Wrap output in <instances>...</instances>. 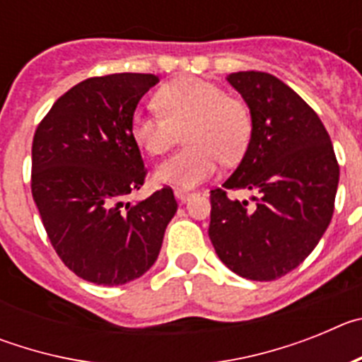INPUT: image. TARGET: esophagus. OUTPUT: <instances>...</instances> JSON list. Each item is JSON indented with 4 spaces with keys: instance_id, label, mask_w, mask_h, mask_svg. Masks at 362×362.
I'll return each mask as SVG.
<instances>
[{
    "instance_id": "obj_1",
    "label": "esophagus",
    "mask_w": 362,
    "mask_h": 362,
    "mask_svg": "<svg viewBox=\"0 0 362 362\" xmlns=\"http://www.w3.org/2000/svg\"><path fill=\"white\" fill-rule=\"evenodd\" d=\"M174 196H175V199L179 201V203L185 204L188 199H190L192 194H190V192H188V190H183V188H175V190H174Z\"/></svg>"
}]
</instances>
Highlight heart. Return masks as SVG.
Instances as JSON below:
<instances>
[{
  "label": "heart",
  "mask_w": 362,
  "mask_h": 362,
  "mask_svg": "<svg viewBox=\"0 0 362 362\" xmlns=\"http://www.w3.org/2000/svg\"><path fill=\"white\" fill-rule=\"evenodd\" d=\"M161 114L136 110L130 137L148 156H161L185 132L188 148L158 165L153 179L161 185L194 188L216 174L221 161L238 163L252 139V114L241 99L230 98L216 83L181 78L156 94Z\"/></svg>",
  "instance_id": "1"
}]
</instances>
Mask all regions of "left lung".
<instances>
[{
	"label": "left lung",
	"mask_w": 362,
	"mask_h": 362,
	"mask_svg": "<svg viewBox=\"0 0 362 362\" xmlns=\"http://www.w3.org/2000/svg\"><path fill=\"white\" fill-rule=\"evenodd\" d=\"M252 114V139L239 166L210 190L209 235L233 274L274 281L299 267L334 214L339 165L317 114L281 79L246 70L226 76ZM258 197L228 200L226 189Z\"/></svg>",
	"instance_id": "1"
}]
</instances>
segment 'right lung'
Segmentation results:
<instances>
[{"label":"right lung","mask_w":362,"mask_h":362,"mask_svg":"<svg viewBox=\"0 0 362 362\" xmlns=\"http://www.w3.org/2000/svg\"><path fill=\"white\" fill-rule=\"evenodd\" d=\"M153 74H110L72 86L34 134L32 197L54 250L81 279L117 286L141 277L177 212L172 188L137 203L145 163L130 137Z\"/></svg>","instance_id":"1"}]
</instances>
